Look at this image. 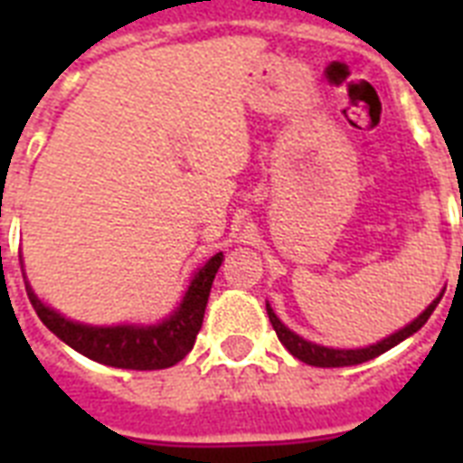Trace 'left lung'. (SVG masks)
<instances>
[{"label":"left lung","instance_id":"1","mask_svg":"<svg viewBox=\"0 0 463 463\" xmlns=\"http://www.w3.org/2000/svg\"><path fill=\"white\" fill-rule=\"evenodd\" d=\"M439 298L438 300H432L423 315L416 317L409 326H403V329H399L396 334H392V336H387L384 341H380V344L367 345V348H355V351H338V348H324V345L309 344V341H305L303 336L293 334L288 326H283V322L274 315V309L269 307V305H267V312H269V319H271V326H274L276 331V336H279V341H281V344L286 345V348H288L298 360H303V363L315 367H344V365H360V363H365V360L377 358V355H382V353L389 351V348H394L396 344H402L403 338H409L411 334H416V331L420 329L428 319H430L432 309L438 307Z\"/></svg>","mask_w":463,"mask_h":463}]
</instances>
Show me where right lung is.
I'll use <instances>...</instances> for the list:
<instances>
[{
	"mask_svg": "<svg viewBox=\"0 0 463 463\" xmlns=\"http://www.w3.org/2000/svg\"><path fill=\"white\" fill-rule=\"evenodd\" d=\"M223 261V252L213 254L189 283L180 307L156 326H86L57 315L40 303L31 286H25L33 309L40 322L86 358L125 370H163L180 363L196 341L202 329L203 309L209 303L211 283Z\"/></svg>",
	"mask_w": 463,
	"mask_h": 463,
	"instance_id": "1",
	"label": "right lung"
}]
</instances>
